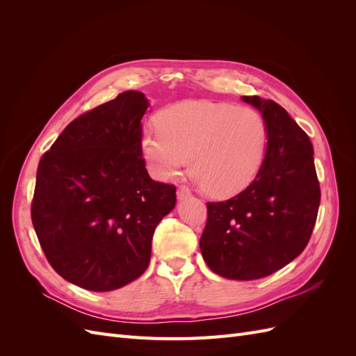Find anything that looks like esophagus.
<instances>
[{"instance_id":"34e87169","label":"esophagus","mask_w":356,"mask_h":356,"mask_svg":"<svg viewBox=\"0 0 356 356\" xmlns=\"http://www.w3.org/2000/svg\"><path fill=\"white\" fill-rule=\"evenodd\" d=\"M177 195H178V199H184V197L191 196V191H190V188H188V187L182 186V187H179V190H178Z\"/></svg>"}]
</instances>
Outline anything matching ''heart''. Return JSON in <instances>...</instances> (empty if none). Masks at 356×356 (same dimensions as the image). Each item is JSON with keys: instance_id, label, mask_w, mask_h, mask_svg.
Here are the masks:
<instances>
[{"instance_id": "heart-1", "label": "heart", "mask_w": 356, "mask_h": 356, "mask_svg": "<svg viewBox=\"0 0 356 356\" xmlns=\"http://www.w3.org/2000/svg\"><path fill=\"white\" fill-rule=\"evenodd\" d=\"M147 127L139 149L154 178L169 179L188 163L190 174L211 197H230L243 190L260 169L267 126L251 106L184 101L168 105Z\"/></svg>"}]
</instances>
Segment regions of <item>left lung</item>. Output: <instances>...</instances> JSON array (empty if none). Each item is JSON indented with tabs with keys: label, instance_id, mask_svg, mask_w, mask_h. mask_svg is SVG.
I'll return each mask as SVG.
<instances>
[{
	"label": "left lung",
	"instance_id": "obj_1",
	"mask_svg": "<svg viewBox=\"0 0 356 356\" xmlns=\"http://www.w3.org/2000/svg\"><path fill=\"white\" fill-rule=\"evenodd\" d=\"M242 99L263 114L266 156L254 181L239 195L207 203L200 251L212 272L252 281L303 252L316 222L321 188L314 147L303 129L272 99Z\"/></svg>",
	"mask_w": 356,
	"mask_h": 356
}]
</instances>
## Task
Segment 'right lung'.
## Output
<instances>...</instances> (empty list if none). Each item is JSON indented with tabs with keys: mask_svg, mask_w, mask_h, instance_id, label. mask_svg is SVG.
<instances>
[{
	"mask_svg": "<svg viewBox=\"0 0 356 356\" xmlns=\"http://www.w3.org/2000/svg\"><path fill=\"white\" fill-rule=\"evenodd\" d=\"M144 93L126 90L72 120L42 154L31 218L47 261L68 282L113 291L149 264L175 186L149 178L139 149Z\"/></svg>",
	"mask_w": 356,
	"mask_h": 356,
	"instance_id": "right-lung-1",
	"label": "right lung"
}]
</instances>
